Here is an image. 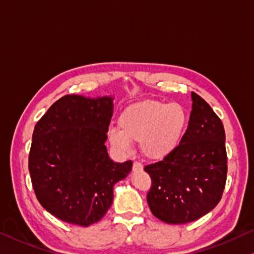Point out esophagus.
<instances>
[{
	"instance_id": "esophagus-1",
	"label": "esophagus",
	"mask_w": 254,
	"mask_h": 254,
	"mask_svg": "<svg viewBox=\"0 0 254 254\" xmlns=\"http://www.w3.org/2000/svg\"><path fill=\"white\" fill-rule=\"evenodd\" d=\"M142 170H143V166L140 165L139 162L132 163V171H134V173H139V171Z\"/></svg>"
}]
</instances>
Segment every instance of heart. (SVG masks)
Wrapping results in <instances>:
<instances>
[{
  "mask_svg": "<svg viewBox=\"0 0 254 254\" xmlns=\"http://www.w3.org/2000/svg\"><path fill=\"white\" fill-rule=\"evenodd\" d=\"M189 116L178 103L155 100L137 101L122 111L118 126L108 131L109 142L117 150L127 152L139 142L143 155L162 160L178 149L184 137Z\"/></svg>",
  "mask_w": 254,
  "mask_h": 254,
  "instance_id": "1",
  "label": "heart"
}]
</instances>
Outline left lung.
<instances>
[{
  "mask_svg": "<svg viewBox=\"0 0 254 254\" xmlns=\"http://www.w3.org/2000/svg\"><path fill=\"white\" fill-rule=\"evenodd\" d=\"M190 97L192 111L181 145L144 168L152 179L147 204L167 224H186L211 211L226 184L224 125L201 96L192 92Z\"/></svg>",
  "mask_w": 254,
  "mask_h": 254,
  "instance_id": "obj_1",
  "label": "left lung"
}]
</instances>
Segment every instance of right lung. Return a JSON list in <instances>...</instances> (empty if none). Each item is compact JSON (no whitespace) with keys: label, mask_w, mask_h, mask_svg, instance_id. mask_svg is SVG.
Listing matches in <instances>:
<instances>
[{"label":"right lung","mask_w":254,"mask_h":254,"mask_svg":"<svg viewBox=\"0 0 254 254\" xmlns=\"http://www.w3.org/2000/svg\"><path fill=\"white\" fill-rule=\"evenodd\" d=\"M111 95H65L36 124L29 173L37 200L60 220L78 226L102 219L114 201V186L131 171L108 154Z\"/></svg>","instance_id":"right-lung-1"}]
</instances>
